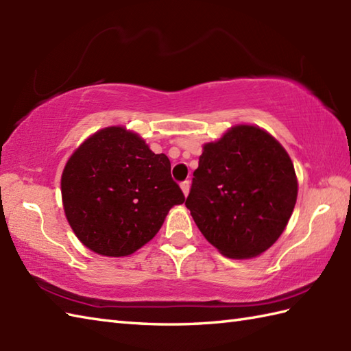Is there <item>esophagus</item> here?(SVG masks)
Instances as JSON below:
<instances>
[{"label":"esophagus","mask_w":351,"mask_h":351,"mask_svg":"<svg viewBox=\"0 0 351 351\" xmlns=\"http://www.w3.org/2000/svg\"><path fill=\"white\" fill-rule=\"evenodd\" d=\"M181 190L184 193V196H189V193H190V181L181 182Z\"/></svg>","instance_id":"1"}]
</instances>
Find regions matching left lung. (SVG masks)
<instances>
[{
  "mask_svg": "<svg viewBox=\"0 0 351 351\" xmlns=\"http://www.w3.org/2000/svg\"><path fill=\"white\" fill-rule=\"evenodd\" d=\"M185 206L221 255L255 258L287 228L297 200V176L285 149L253 125L232 126L204 145Z\"/></svg>",
  "mask_w": 351,
  "mask_h": 351,
  "instance_id": "left-lung-1",
  "label": "left lung"
}]
</instances>
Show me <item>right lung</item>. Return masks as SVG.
<instances>
[{
  "mask_svg": "<svg viewBox=\"0 0 351 351\" xmlns=\"http://www.w3.org/2000/svg\"><path fill=\"white\" fill-rule=\"evenodd\" d=\"M66 219L86 247L128 256L158 232L171 206L184 204L170 161L138 134L108 126L88 137L62 175Z\"/></svg>",
  "mask_w": 351,
  "mask_h": 351,
  "instance_id": "1",
  "label": "right lung"
}]
</instances>
